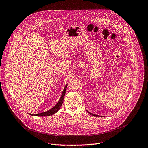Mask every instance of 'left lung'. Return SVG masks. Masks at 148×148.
Masks as SVG:
<instances>
[{
    "label": "left lung",
    "instance_id": "1",
    "mask_svg": "<svg viewBox=\"0 0 148 148\" xmlns=\"http://www.w3.org/2000/svg\"><path fill=\"white\" fill-rule=\"evenodd\" d=\"M87 112L90 114V115H92V116H95V117H101V116H100V115H96V114H92V113H91V112H89L88 111H87Z\"/></svg>",
    "mask_w": 148,
    "mask_h": 148
}]
</instances>
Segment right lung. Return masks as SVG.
<instances>
[{
    "instance_id": "obj_1",
    "label": "right lung",
    "mask_w": 148,
    "mask_h": 148,
    "mask_svg": "<svg viewBox=\"0 0 148 148\" xmlns=\"http://www.w3.org/2000/svg\"><path fill=\"white\" fill-rule=\"evenodd\" d=\"M68 84L66 85L65 88H64L63 91L62 92V95L60 98V100H59L58 103L53 108H51V110H49V111H47L46 112H42V113H39V114H29L30 115H32V116H38V117H46V116H49V115H52L56 113L57 111H58L60 108L61 107V106L62 105L63 101V99H64V97H65V95L66 93V88H67Z\"/></svg>"
}]
</instances>
